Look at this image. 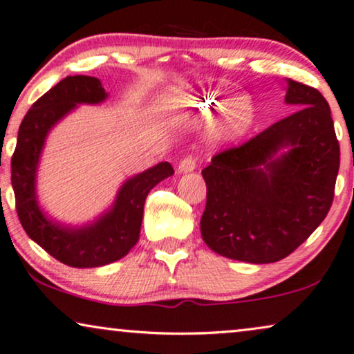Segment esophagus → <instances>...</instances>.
<instances>
[{
  "label": "esophagus",
  "instance_id": "1",
  "mask_svg": "<svg viewBox=\"0 0 354 354\" xmlns=\"http://www.w3.org/2000/svg\"><path fill=\"white\" fill-rule=\"evenodd\" d=\"M196 167H197V158L194 155H186V157L180 162V165H178V169H180V171H192Z\"/></svg>",
  "mask_w": 354,
  "mask_h": 354
}]
</instances>
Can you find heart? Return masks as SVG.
Instances as JSON below:
<instances>
[{"instance_id": "heart-1", "label": "heart", "mask_w": 354, "mask_h": 354, "mask_svg": "<svg viewBox=\"0 0 354 354\" xmlns=\"http://www.w3.org/2000/svg\"><path fill=\"white\" fill-rule=\"evenodd\" d=\"M183 106L187 111H194L204 118L220 115L214 128L215 138L220 139H232L243 134L252 120V105L246 97L223 100L216 93H204V95L187 98Z\"/></svg>"}]
</instances>
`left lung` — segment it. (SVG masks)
<instances>
[{
    "instance_id": "obj_1",
    "label": "left lung",
    "mask_w": 354,
    "mask_h": 354,
    "mask_svg": "<svg viewBox=\"0 0 354 354\" xmlns=\"http://www.w3.org/2000/svg\"><path fill=\"white\" fill-rule=\"evenodd\" d=\"M285 102L298 108L202 169L207 204L201 233L221 256L270 263L299 248L330 210L340 145L330 108L317 88L288 81ZM290 147L280 159V148Z\"/></svg>"
}]
</instances>
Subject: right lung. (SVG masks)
Here are the masks:
<instances>
[{"label":"right lung","instance_id":"right-lung-1","mask_svg":"<svg viewBox=\"0 0 354 354\" xmlns=\"http://www.w3.org/2000/svg\"><path fill=\"white\" fill-rule=\"evenodd\" d=\"M105 98L97 77L68 75L27 111L11 158V183L22 228L50 256L69 267H100L124 257L139 239L145 197L174 173L171 165L162 162L131 178L118 192L113 209L84 228H66L41 214L35 197V173L46 134L77 103H100Z\"/></svg>","mask_w":354,"mask_h":354}]
</instances>
